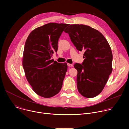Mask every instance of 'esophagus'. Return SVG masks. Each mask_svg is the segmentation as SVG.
<instances>
[{
	"label": "esophagus",
	"instance_id": "1",
	"mask_svg": "<svg viewBox=\"0 0 129 129\" xmlns=\"http://www.w3.org/2000/svg\"><path fill=\"white\" fill-rule=\"evenodd\" d=\"M67 66L68 67H72L73 66V65L71 64H69V63H67Z\"/></svg>",
	"mask_w": 129,
	"mask_h": 129
}]
</instances>
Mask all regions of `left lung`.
Wrapping results in <instances>:
<instances>
[{
  "instance_id": "obj_1",
  "label": "left lung",
  "mask_w": 129,
  "mask_h": 129,
  "mask_svg": "<svg viewBox=\"0 0 129 129\" xmlns=\"http://www.w3.org/2000/svg\"><path fill=\"white\" fill-rule=\"evenodd\" d=\"M79 51H84V61L76 63L80 93L93 98L103 90L112 71V52L107 40L99 30L83 24H71L64 30Z\"/></svg>"
}]
</instances>
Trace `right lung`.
Instances as JSON below:
<instances>
[{
	"mask_svg": "<svg viewBox=\"0 0 129 129\" xmlns=\"http://www.w3.org/2000/svg\"><path fill=\"white\" fill-rule=\"evenodd\" d=\"M68 25L46 24L34 29L26 40L22 59L25 77L35 92L42 97H52L62 88L67 63L51 58L57 52L60 37Z\"/></svg>",
	"mask_w": 129,
	"mask_h": 129,
	"instance_id": "1",
	"label": "right lung"
}]
</instances>
